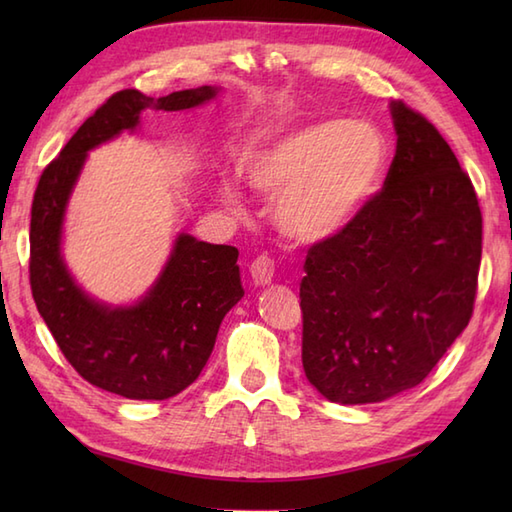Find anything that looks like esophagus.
Instances as JSON below:
<instances>
[{"mask_svg":"<svg viewBox=\"0 0 512 512\" xmlns=\"http://www.w3.org/2000/svg\"><path fill=\"white\" fill-rule=\"evenodd\" d=\"M275 275V262L266 255H259L253 264H250V277H253L255 286H268Z\"/></svg>","mask_w":512,"mask_h":512,"instance_id":"1","label":"esophagus"}]
</instances>
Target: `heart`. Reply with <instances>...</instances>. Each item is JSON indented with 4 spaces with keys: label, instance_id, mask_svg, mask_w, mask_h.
<instances>
[{
    "label": "heart",
    "instance_id": "b5f03b06",
    "mask_svg": "<svg viewBox=\"0 0 512 512\" xmlns=\"http://www.w3.org/2000/svg\"><path fill=\"white\" fill-rule=\"evenodd\" d=\"M389 143L374 123L321 121L270 140L244 162V178L275 200L281 235L319 244L341 235L383 182ZM222 198L239 209L242 195L224 182Z\"/></svg>",
    "mask_w": 512,
    "mask_h": 512
}]
</instances>
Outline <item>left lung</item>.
Wrapping results in <instances>:
<instances>
[{
    "mask_svg": "<svg viewBox=\"0 0 512 512\" xmlns=\"http://www.w3.org/2000/svg\"><path fill=\"white\" fill-rule=\"evenodd\" d=\"M396 156L383 191L314 244L299 297L301 361L330 402L367 405L420 385L473 314L482 213L447 140L389 103Z\"/></svg>",
    "mask_w": 512,
    "mask_h": 512,
    "instance_id": "8db88e82",
    "label": "left lung"
}]
</instances>
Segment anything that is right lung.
I'll return each instance as SVG.
<instances>
[{
  "label": "right lung",
  "instance_id": "right-lung-1",
  "mask_svg": "<svg viewBox=\"0 0 512 512\" xmlns=\"http://www.w3.org/2000/svg\"><path fill=\"white\" fill-rule=\"evenodd\" d=\"M202 85L151 99L138 90L110 96L43 169L30 217V288L37 310L70 365L88 383L132 400H165L200 376L217 330L244 297L237 248L189 233L173 242L167 264L132 306L88 295L63 259V222L88 151L136 132L149 107L182 112L213 101Z\"/></svg>",
  "mask_w": 512,
  "mask_h": 512
}]
</instances>
